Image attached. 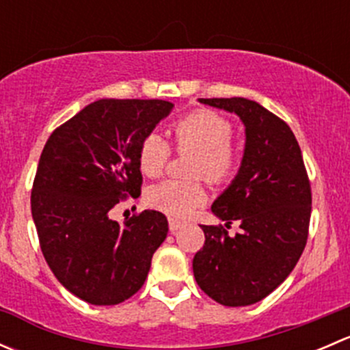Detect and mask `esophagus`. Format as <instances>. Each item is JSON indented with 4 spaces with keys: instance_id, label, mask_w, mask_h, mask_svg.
Instances as JSON below:
<instances>
[{
    "instance_id": "34e87169",
    "label": "esophagus",
    "mask_w": 350,
    "mask_h": 350,
    "mask_svg": "<svg viewBox=\"0 0 350 350\" xmlns=\"http://www.w3.org/2000/svg\"><path fill=\"white\" fill-rule=\"evenodd\" d=\"M181 227H183L181 220H176V218H169V230H171L172 234H174V232H178Z\"/></svg>"
}]
</instances>
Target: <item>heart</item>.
Here are the masks:
<instances>
[{"label":"heart","instance_id":"1","mask_svg":"<svg viewBox=\"0 0 350 350\" xmlns=\"http://www.w3.org/2000/svg\"><path fill=\"white\" fill-rule=\"evenodd\" d=\"M232 123L211 109L188 113L172 126L179 150L195 152L191 174L203 176L211 183H224L237 172L241 152L230 142ZM171 157V147L159 133L144 137L139 147L140 171L149 178L164 172ZM206 200L203 186L198 181H164L147 191V203L171 217H186Z\"/></svg>","mask_w":350,"mask_h":350}]
</instances>
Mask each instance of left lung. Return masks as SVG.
Returning a JSON list of instances; mask_svg holds the SVG:
<instances>
[{
    "mask_svg": "<svg viewBox=\"0 0 350 350\" xmlns=\"http://www.w3.org/2000/svg\"><path fill=\"white\" fill-rule=\"evenodd\" d=\"M235 113L245 126V149L232 185L211 204L239 234L201 225L204 245L193 259L198 286L225 306H247L273 293L295 269L308 239L312 189L295 133L280 116L245 98H200Z\"/></svg>",
    "mask_w": 350,
    "mask_h": 350,
    "instance_id": "left-lung-1",
    "label": "left lung"
}]
</instances>
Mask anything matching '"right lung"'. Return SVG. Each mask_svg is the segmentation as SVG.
Here are the masks:
<instances>
[{"instance_id": "1", "label": "right lung", "mask_w": 350, "mask_h": 350, "mask_svg": "<svg viewBox=\"0 0 350 350\" xmlns=\"http://www.w3.org/2000/svg\"><path fill=\"white\" fill-rule=\"evenodd\" d=\"M174 105L164 100H98L52 132L31 188V217L49 267L67 291L91 305L135 295L167 218L144 210L118 221L109 210L139 198V147Z\"/></svg>"}]
</instances>
